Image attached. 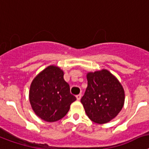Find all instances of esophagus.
Here are the masks:
<instances>
[{
  "instance_id": "obj_1",
  "label": "esophagus",
  "mask_w": 149,
  "mask_h": 149,
  "mask_svg": "<svg viewBox=\"0 0 149 149\" xmlns=\"http://www.w3.org/2000/svg\"><path fill=\"white\" fill-rule=\"evenodd\" d=\"M81 97H82V94H78V95H76V99H77V100H80Z\"/></svg>"
}]
</instances>
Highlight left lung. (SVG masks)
<instances>
[{
    "label": "left lung",
    "instance_id": "8db88e82",
    "mask_svg": "<svg viewBox=\"0 0 149 149\" xmlns=\"http://www.w3.org/2000/svg\"><path fill=\"white\" fill-rule=\"evenodd\" d=\"M88 87L81 99L88 117L97 124L110 121L125 104V90L116 76L106 69L88 72Z\"/></svg>",
    "mask_w": 149,
    "mask_h": 149
}]
</instances>
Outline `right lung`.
<instances>
[{
    "label": "right lung",
    "instance_id": "right-lung-1",
    "mask_svg": "<svg viewBox=\"0 0 149 149\" xmlns=\"http://www.w3.org/2000/svg\"><path fill=\"white\" fill-rule=\"evenodd\" d=\"M76 100L64 79V71L50 65L34 77L29 91V100L34 113L47 122H55L67 115Z\"/></svg>",
    "mask_w": 149,
    "mask_h": 149
}]
</instances>
